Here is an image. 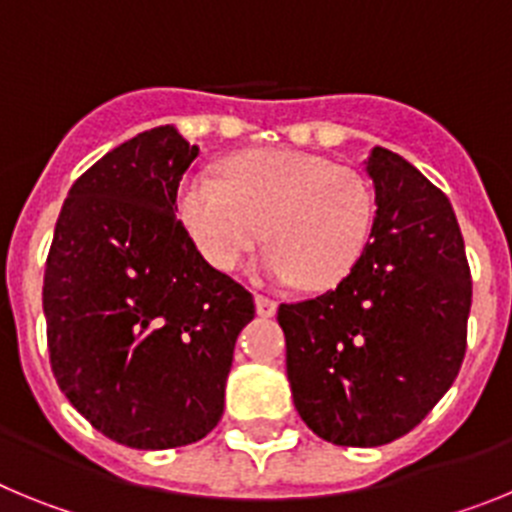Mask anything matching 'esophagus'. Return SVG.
<instances>
[{
    "instance_id": "obj_1",
    "label": "esophagus",
    "mask_w": 512,
    "mask_h": 512,
    "mask_svg": "<svg viewBox=\"0 0 512 512\" xmlns=\"http://www.w3.org/2000/svg\"><path fill=\"white\" fill-rule=\"evenodd\" d=\"M256 312H259L261 318H271L277 312V300H271L266 295H256Z\"/></svg>"
}]
</instances>
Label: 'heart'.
Segmentation results:
<instances>
[{
    "instance_id": "1",
    "label": "heart",
    "mask_w": 512,
    "mask_h": 512,
    "mask_svg": "<svg viewBox=\"0 0 512 512\" xmlns=\"http://www.w3.org/2000/svg\"><path fill=\"white\" fill-rule=\"evenodd\" d=\"M179 215L212 269L235 271L266 233L274 246L261 274L323 292L346 282L364 259L377 194L364 174L325 158L261 151L228 161L223 179L207 171L187 176Z\"/></svg>"
}]
</instances>
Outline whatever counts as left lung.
I'll list each match as a JSON object with an SVG mask.
<instances>
[{
  "label": "left lung",
  "mask_w": 512,
  "mask_h": 512,
  "mask_svg": "<svg viewBox=\"0 0 512 512\" xmlns=\"http://www.w3.org/2000/svg\"><path fill=\"white\" fill-rule=\"evenodd\" d=\"M374 241L346 282L279 305L300 418L338 446L405 436L446 395L467 351L464 238L446 194L397 153L366 161Z\"/></svg>",
  "instance_id": "8db88e82"
}]
</instances>
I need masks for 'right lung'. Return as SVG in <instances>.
Listing matches in <instances>:
<instances>
[{"label": "right lung", "instance_id": "add662e5", "mask_svg": "<svg viewBox=\"0 0 512 512\" xmlns=\"http://www.w3.org/2000/svg\"><path fill=\"white\" fill-rule=\"evenodd\" d=\"M197 153L171 125L112 148L71 187L45 261L53 377L130 449H176L215 428L235 338L256 312L174 212Z\"/></svg>", "mask_w": 512, "mask_h": 512}]
</instances>
